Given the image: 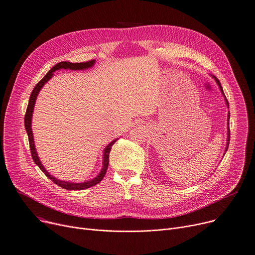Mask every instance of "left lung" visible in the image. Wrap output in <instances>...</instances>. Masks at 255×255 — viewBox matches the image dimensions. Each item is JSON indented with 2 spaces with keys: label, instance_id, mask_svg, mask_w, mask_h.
Wrapping results in <instances>:
<instances>
[{
  "label": "left lung",
  "instance_id": "obj_1",
  "mask_svg": "<svg viewBox=\"0 0 255 255\" xmlns=\"http://www.w3.org/2000/svg\"><path fill=\"white\" fill-rule=\"evenodd\" d=\"M214 79H215V81H216V83L218 84V86H219V88H220V90H221V92H222V94H223V96H225L224 95V93H223V89H222V86H221V84H220V82H219V80L218 79H216V77H214ZM225 100H226V97H225ZM226 104H227V106H229L228 105V101L226 100ZM229 117H230V113H228V124H229ZM229 128V127H228ZM229 139H230V130L228 129V139H227V141H229ZM228 142H227V146H226V151H227V148H228Z\"/></svg>",
  "mask_w": 255,
  "mask_h": 255
}]
</instances>
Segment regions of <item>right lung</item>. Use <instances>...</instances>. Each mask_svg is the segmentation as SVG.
<instances>
[{
	"label": "right lung",
	"mask_w": 255,
	"mask_h": 255,
	"mask_svg": "<svg viewBox=\"0 0 255 255\" xmlns=\"http://www.w3.org/2000/svg\"><path fill=\"white\" fill-rule=\"evenodd\" d=\"M95 64V60H91V61H88V62H83V63H71V62H66V61H63V62H60L58 64H56L46 75L45 77L36 85L35 88L33 89L32 93H31V96H30V99H29V104H28V107H27V110H26V114H25V118H24V121H25V128H26V131H27V134H28V138H29V144H30V150H31V155H32V158L34 160V162L39 166V168L41 169V170L43 171V173H45V175L51 179L55 184H57L58 186L64 188V189H67V190H83V189H87L89 187H92V186H95L96 184L100 183L101 180L104 178L106 172H107V169H108V165H109V154H110V151H111V148L113 146V144L117 141L116 140H113L110 144H108L104 150V157H103V168L101 172L99 173V175L97 177H95L94 179L90 180V181H87V182H83V183H72V182H65V181H61V180H58L57 178L53 177L52 175H50L48 173V171H46V169L44 168V166L41 164V161L38 157V154H37V151H36V148H35V144H34V137H33V133H32V128H31V123H32V116H33V110H34V106H35V102H36V99H37V96L41 90V88L44 86V84L49 81V79L52 78V76L54 75L53 72H55L56 70H60V69H70V70H84V69H88L90 67H92L93 65Z\"/></svg>",
	"instance_id": "1"
}]
</instances>
